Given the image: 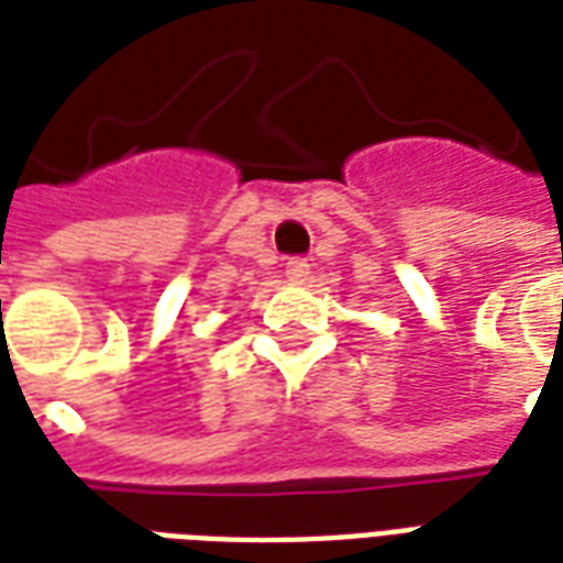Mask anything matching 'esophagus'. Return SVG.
Returning <instances> with one entry per match:
<instances>
[{"instance_id":"34e87169","label":"esophagus","mask_w":563,"mask_h":563,"mask_svg":"<svg viewBox=\"0 0 563 563\" xmlns=\"http://www.w3.org/2000/svg\"><path fill=\"white\" fill-rule=\"evenodd\" d=\"M286 277L292 283H303L310 277V262L307 260H289L286 262Z\"/></svg>"}]
</instances>
